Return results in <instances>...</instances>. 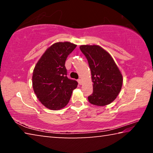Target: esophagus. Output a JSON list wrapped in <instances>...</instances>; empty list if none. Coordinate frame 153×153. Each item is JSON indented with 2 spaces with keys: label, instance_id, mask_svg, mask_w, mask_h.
<instances>
[{
  "label": "esophagus",
  "instance_id": "esophagus-1",
  "mask_svg": "<svg viewBox=\"0 0 153 153\" xmlns=\"http://www.w3.org/2000/svg\"><path fill=\"white\" fill-rule=\"evenodd\" d=\"M77 82H78V83H79V84H82V79H77Z\"/></svg>",
  "mask_w": 153,
  "mask_h": 153
}]
</instances>
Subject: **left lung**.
Listing matches in <instances>:
<instances>
[{
    "mask_svg": "<svg viewBox=\"0 0 153 153\" xmlns=\"http://www.w3.org/2000/svg\"><path fill=\"white\" fill-rule=\"evenodd\" d=\"M91 71L93 93L88 97L92 105H107L115 100L123 84V76L108 52L98 45H81Z\"/></svg>",
    "mask_w": 153,
    "mask_h": 153,
    "instance_id": "8db88e82",
    "label": "left lung"
}]
</instances>
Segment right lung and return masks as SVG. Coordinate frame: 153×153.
I'll return each instance as SVG.
<instances>
[{
  "mask_svg": "<svg viewBox=\"0 0 153 153\" xmlns=\"http://www.w3.org/2000/svg\"><path fill=\"white\" fill-rule=\"evenodd\" d=\"M77 46L69 42H56L46 49L35 65L32 87L39 101L46 108L59 110L70 100L77 86L76 80L67 78L66 59Z\"/></svg>",
  "mask_w": 153,
  "mask_h": 153,
  "instance_id": "obj_1",
  "label": "right lung"
}]
</instances>
